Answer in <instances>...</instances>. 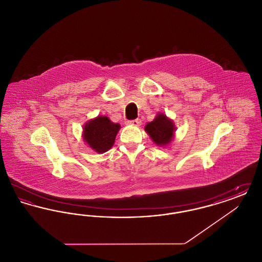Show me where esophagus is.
Masks as SVG:
<instances>
[{
	"label": "esophagus",
	"instance_id": "esophagus-1",
	"mask_svg": "<svg viewBox=\"0 0 262 262\" xmlns=\"http://www.w3.org/2000/svg\"><path fill=\"white\" fill-rule=\"evenodd\" d=\"M128 125H135V126H138L141 125V121L139 119H136V120H132V121H127Z\"/></svg>",
	"mask_w": 262,
	"mask_h": 262
}]
</instances>
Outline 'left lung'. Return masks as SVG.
<instances>
[{"instance_id": "8db88e82", "label": "left lung", "mask_w": 262, "mask_h": 262, "mask_svg": "<svg viewBox=\"0 0 262 262\" xmlns=\"http://www.w3.org/2000/svg\"><path fill=\"white\" fill-rule=\"evenodd\" d=\"M146 133L159 146L168 144L174 136V124L165 115L159 114L145 126Z\"/></svg>"}]
</instances>
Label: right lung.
Segmentation results:
<instances>
[{
  "label": "right lung",
  "mask_w": 262,
  "mask_h": 262,
  "mask_svg": "<svg viewBox=\"0 0 262 262\" xmlns=\"http://www.w3.org/2000/svg\"><path fill=\"white\" fill-rule=\"evenodd\" d=\"M120 127L107 117L100 116L84 125L83 138L92 149L103 153L112 147Z\"/></svg>",
  "instance_id": "add662e5"
}]
</instances>
